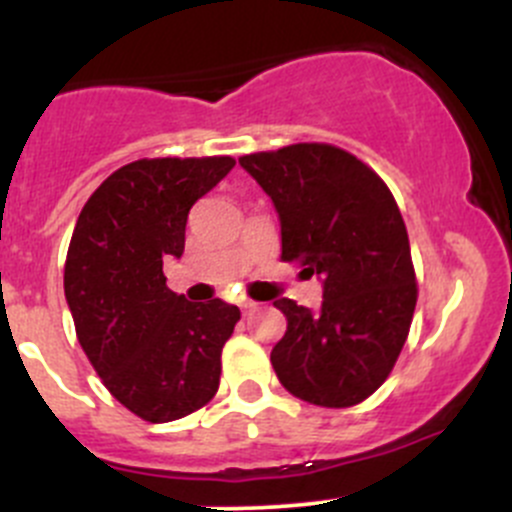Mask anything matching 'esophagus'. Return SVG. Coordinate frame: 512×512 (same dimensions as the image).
<instances>
[{
	"label": "esophagus",
	"instance_id": "1",
	"mask_svg": "<svg viewBox=\"0 0 512 512\" xmlns=\"http://www.w3.org/2000/svg\"><path fill=\"white\" fill-rule=\"evenodd\" d=\"M257 307H260V304H257V302H252V299H242V302H240V309H242V314H252V312H255Z\"/></svg>",
	"mask_w": 512,
	"mask_h": 512
}]
</instances>
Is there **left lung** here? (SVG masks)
Here are the masks:
<instances>
[{
	"mask_svg": "<svg viewBox=\"0 0 512 512\" xmlns=\"http://www.w3.org/2000/svg\"><path fill=\"white\" fill-rule=\"evenodd\" d=\"M270 195L282 260L322 280L317 312L277 299L287 332L270 361L280 384L309 404L344 409L374 394L394 369L416 309L404 218L384 180L352 153L294 143L242 156Z\"/></svg>",
	"mask_w": 512,
	"mask_h": 512,
	"instance_id": "left-lung-1",
	"label": "left lung"
}]
</instances>
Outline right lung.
I'll return each mask as SVG.
<instances>
[{"mask_svg":"<svg viewBox=\"0 0 512 512\" xmlns=\"http://www.w3.org/2000/svg\"><path fill=\"white\" fill-rule=\"evenodd\" d=\"M230 156L143 158L86 200L64 267L76 337L106 389L151 423L208 404L240 309L188 302L165 287L163 260L185 250L188 213L232 170Z\"/></svg>","mask_w":512,"mask_h":512,"instance_id":"add662e5","label":"right lung"}]
</instances>
